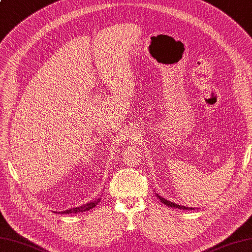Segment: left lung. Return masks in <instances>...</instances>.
I'll use <instances>...</instances> for the list:
<instances>
[{
    "label": "left lung",
    "instance_id": "1",
    "mask_svg": "<svg viewBox=\"0 0 252 252\" xmlns=\"http://www.w3.org/2000/svg\"><path fill=\"white\" fill-rule=\"evenodd\" d=\"M157 195V198H158L159 200H160V202L161 203H164L165 205H168V206H170V208H176V209H180V210H192V209H188L187 208V206H184V205H178V204H176V203H174V202H170V201H168V200H166L165 198H161L160 195H158V194H156Z\"/></svg>",
    "mask_w": 252,
    "mask_h": 252
}]
</instances>
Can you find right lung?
<instances>
[{"instance_id":"right-lung-1","label":"right lung","mask_w":252,"mask_h":252,"mask_svg":"<svg viewBox=\"0 0 252 252\" xmlns=\"http://www.w3.org/2000/svg\"><path fill=\"white\" fill-rule=\"evenodd\" d=\"M100 201V198L97 199L95 201H92V202H88L86 204H83L81 206H77V208H73L70 210H66V211H63L62 214H70V213H81V212H85L88 211L91 209H94L95 206L98 204V202Z\"/></svg>"}]
</instances>
